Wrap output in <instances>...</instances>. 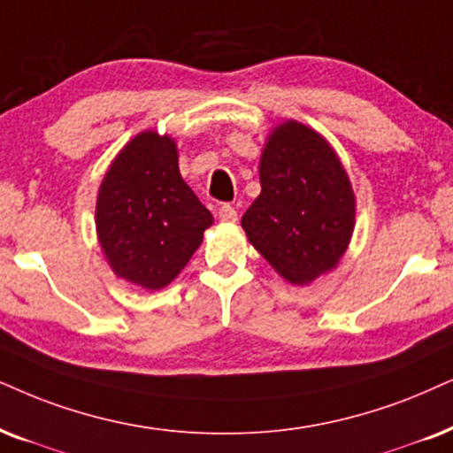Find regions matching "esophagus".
Here are the masks:
<instances>
[{
    "instance_id": "obj_1",
    "label": "esophagus",
    "mask_w": 453,
    "mask_h": 453,
    "mask_svg": "<svg viewBox=\"0 0 453 453\" xmlns=\"http://www.w3.org/2000/svg\"><path fill=\"white\" fill-rule=\"evenodd\" d=\"M217 215H219V219L226 221V223H234L238 219L236 209H234L232 204H221V207L217 209Z\"/></svg>"
}]
</instances>
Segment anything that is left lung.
I'll return each instance as SVG.
<instances>
[{
	"mask_svg": "<svg viewBox=\"0 0 453 453\" xmlns=\"http://www.w3.org/2000/svg\"><path fill=\"white\" fill-rule=\"evenodd\" d=\"M261 194L242 215L250 244L290 284H309L345 255L355 196L341 158L318 131L284 121L259 163Z\"/></svg>",
	"mask_w": 453,
	"mask_h": 453,
	"instance_id": "1",
	"label": "left lung"
}]
</instances>
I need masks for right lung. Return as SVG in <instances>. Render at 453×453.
Here are the masks:
<instances>
[{"label": "right lung", "mask_w": 453, "mask_h": 453, "mask_svg": "<svg viewBox=\"0 0 453 453\" xmlns=\"http://www.w3.org/2000/svg\"><path fill=\"white\" fill-rule=\"evenodd\" d=\"M211 226V211L181 180L173 137L142 131L127 142L96 203V230L112 272L146 290L165 288Z\"/></svg>", "instance_id": "obj_1"}]
</instances>
